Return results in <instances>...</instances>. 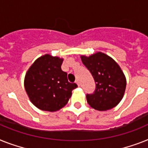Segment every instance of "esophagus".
<instances>
[{"mask_svg":"<svg viewBox=\"0 0 148 148\" xmlns=\"http://www.w3.org/2000/svg\"><path fill=\"white\" fill-rule=\"evenodd\" d=\"M75 83H76L78 86H80V82H79V80H76V81H75Z\"/></svg>","mask_w":148,"mask_h":148,"instance_id":"esophagus-1","label":"esophagus"}]
</instances>
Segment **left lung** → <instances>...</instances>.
Masks as SVG:
<instances>
[{
    "label": "left lung",
    "instance_id": "left-lung-1",
    "mask_svg": "<svg viewBox=\"0 0 148 148\" xmlns=\"http://www.w3.org/2000/svg\"><path fill=\"white\" fill-rule=\"evenodd\" d=\"M81 59L96 83L94 93L86 95L88 103L100 111L116 107L123 97L126 86L125 75L119 66L101 52L89 57L82 56Z\"/></svg>",
    "mask_w": 148,
    "mask_h": 148
}]
</instances>
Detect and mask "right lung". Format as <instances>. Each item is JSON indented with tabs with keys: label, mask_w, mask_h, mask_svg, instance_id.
I'll return each mask as SVG.
<instances>
[{
	"label": "right lung",
	"mask_w": 148,
	"mask_h": 148,
	"mask_svg": "<svg viewBox=\"0 0 148 148\" xmlns=\"http://www.w3.org/2000/svg\"><path fill=\"white\" fill-rule=\"evenodd\" d=\"M63 59L45 54L38 58L25 74L24 86L32 103L45 111L59 110L68 103L72 91L67 73L61 69Z\"/></svg>",
	"instance_id": "1"
}]
</instances>
